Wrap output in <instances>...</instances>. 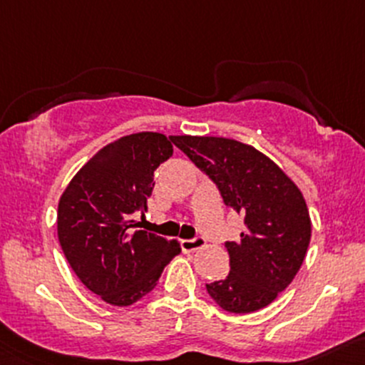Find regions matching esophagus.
I'll return each mask as SVG.
<instances>
[{"label":"esophagus","instance_id":"obj_1","mask_svg":"<svg viewBox=\"0 0 365 365\" xmlns=\"http://www.w3.org/2000/svg\"><path fill=\"white\" fill-rule=\"evenodd\" d=\"M180 245H182L183 251L187 252H192L197 251L205 245V240L201 237H194V238H185V240H180Z\"/></svg>","mask_w":365,"mask_h":365}]
</instances>
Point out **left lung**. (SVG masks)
I'll list each match as a JSON object with an SVG mask.
<instances>
[{"label":"left lung","instance_id":"1","mask_svg":"<svg viewBox=\"0 0 365 365\" xmlns=\"http://www.w3.org/2000/svg\"><path fill=\"white\" fill-rule=\"evenodd\" d=\"M171 141L215 183L224 205L244 215L240 240L226 242L230 274L206 292L235 314L267 307L304 263L311 242L304 196L274 160L244 143L197 135Z\"/></svg>","mask_w":365,"mask_h":365}]
</instances>
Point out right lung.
<instances>
[{
	"label": "right lung",
	"mask_w": 365,
	"mask_h": 365,
	"mask_svg": "<svg viewBox=\"0 0 365 365\" xmlns=\"http://www.w3.org/2000/svg\"><path fill=\"white\" fill-rule=\"evenodd\" d=\"M173 155L164 134L125 135L95 153L58 205V238L77 277L108 304L125 307L157 286L180 245L135 230L145 215L153 173Z\"/></svg>",
	"instance_id": "1"
}]
</instances>
